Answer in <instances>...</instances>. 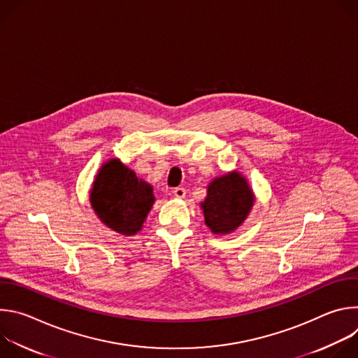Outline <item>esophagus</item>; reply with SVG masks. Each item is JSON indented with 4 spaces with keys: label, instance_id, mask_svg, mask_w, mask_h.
Instances as JSON below:
<instances>
[{
    "label": "esophagus",
    "instance_id": "esophagus-1",
    "mask_svg": "<svg viewBox=\"0 0 358 358\" xmlns=\"http://www.w3.org/2000/svg\"><path fill=\"white\" fill-rule=\"evenodd\" d=\"M174 195H176V198H178V199H182L184 196H185V189L184 188H181V187H178V188H176L174 191Z\"/></svg>",
    "mask_w": 358,
    "mask_h": 358
}]
</instances>
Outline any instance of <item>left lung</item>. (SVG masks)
Masks as SVG:
<instances>
[{
	"label": "left lung",
	"mask_w": 358,
	"mask_h": 358,
	"mask_svg": "<svg viewBox=\"0 0 358 358\" xmlns=\"http://www.w3.org/2000/svg\"><path fill=\"white\" fill-rule=\"evenodd\" d=\"M255 194L248 180L238 170H234L215 177L208 184L201 210L214 235H228L243 224L250 214Z\"/></svg>",
	"instance_id": "left-lung-1"
}]
</instances>
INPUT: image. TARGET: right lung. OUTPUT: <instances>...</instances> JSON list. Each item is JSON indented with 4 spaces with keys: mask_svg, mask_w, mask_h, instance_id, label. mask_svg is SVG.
Instances as JSON below:
<instances>
[{
    "mask_svg": "<svg viewBox=\"0 0 358 358\" xmlns=\"http://www.w3.org/2000/svg\"><path fill=\"white\" fill-rule=\"evenodd\" d=\"M89 199L97 218L123 236H133L141 231L156 201L151 184L138 178L119 159L101 164Z\"/></svg>",
    "mask_w": 358,
    "mask_h": 358,
    "instance_id": "obj_1",
    "label": "right lung"
}]
</instances>
